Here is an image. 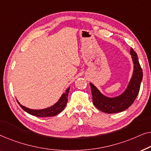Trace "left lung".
Listing matches in <instances>:
<instances>
[{
  "label": "left lung",
  "instance_id": "left-lung-1",
  "mask_svg": "<svg viewBox=\"0 0 151 151\" xmlns=\"http://www.w3.org/2000/svg\"><path fill=\"white\" fill-rule=\"evenodd\" d=\"M131 54L134 63V73L127 88L121 96L114 98H106L100 93L93 84L90 83L93 103L97 109L102 112L115 113L126 110L131 106L139 93L143 72L137 53L133 48L131 49Z\"/></svg>",
  "mask_w": 151,
  "mask_h": 151
}]
</instances>
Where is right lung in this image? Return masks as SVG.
<instances>
[{"mask_svg": "<svg viewBox=\"0 0 151 151\" xmlns=\"http://www.w3.org/2000/svg\"><path fill=\"white\" fill-rule=\"evenodd\" d=\"M69 88L66 91L65 93H64L62 97L60 99L58 102L56 104L53 105V106L49 107V108L42 109V110H32V109H29L28 108H26L25 106H23L22 105L20 104L18 102V104L20 106V107L23 109L24 111H26L27 113H28L29 114H31L32 115L36 117H53L55 116L62 112L65 109L66 105L67 104L68 101V94H69Z\"/></svg>", "mask_w": 151, "mask_h": 151, "instance_id": "add662e5", "label": "right lung"}]
</instances>
